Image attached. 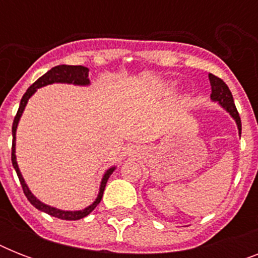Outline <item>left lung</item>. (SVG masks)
I'll return each instance as SVG.
<instances>
[{"instance_id":"obj_1","label":"left lung","mask_w":258,"mask_h":258,"mask_svg":"<svg viewBox=\"0 0 258 258\" xmlns=\"http://www.w3.org/2000/svg\"><path fill=\"white\" fill-rule=\"evenodd\" d=\"M209 80H210V86H212V95H210L212 100L220 103L221 107L226 112L230 113V116L236 120L238 134H240L241 137V117L236 108V104H234V100H233V95L230 92V89L225 84L224 80H221L220 78H217L214 75L209 74Z\"/></svg>"}]
</instances>
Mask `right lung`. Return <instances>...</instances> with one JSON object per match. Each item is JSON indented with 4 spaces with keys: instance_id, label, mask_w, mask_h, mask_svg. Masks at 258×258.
<instances>
[{
    "instance_id": "obj_1",
    "label": "right lung",
    "mask_w": 258,
    "mask_h": 258,
    "mask_svg": "<svg viewBox=\"0 0 258 258\" xmlns=\"http://www.w3.org/2000/svg\"><path fill=\"white\" fill-rule=\"evenodd\" d=\"M88 72L89 70L87 67L83 66H57L53 67L52 70H49L45 75H42L41 78L38 79L37 82H34L29 88L26 89V92L24 93V96L21 99V103H20V107H18L17 115L14 116L13 125H12V135H13V143H12V163H13V167L16 170L18 175V179L21 182L22 190H24V194L26 196L28 201L30 204L33 205L34 208L41 210V212L46 213L52 217H56V218H60V220H67V221H76L82 220L84 217H87L89 213L92 212L93 209L96 208L97 205L100 204L101 197H103V192H104L105 183L108 180L109 175L112 174L113 170L116 169L115 166L108 169L104 172L103 175V179H101L100 188H99V194H97V198L93 201L92 205H89L88 208L83 209V210H76V212H67V210H60V209L52 208L49 205L42 204L41 201H38L36 197L32 194V191L28 187V184L25 183V180L22 178L21 171L18 169L17 161H16V131H17L18 121H20V117H21L24 109H25V105L28 103L32 95H34V92L37 91V88H41V87H45L48 84H53V83H66V84H75V86H88L89 79H88Z\"/></svg>"
}]
</instances>
